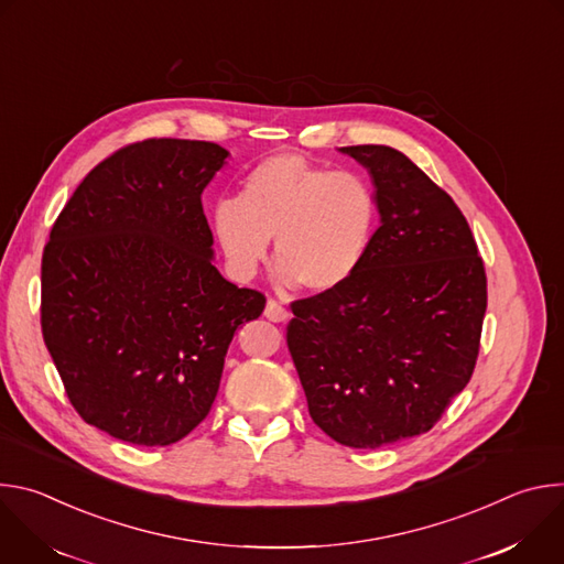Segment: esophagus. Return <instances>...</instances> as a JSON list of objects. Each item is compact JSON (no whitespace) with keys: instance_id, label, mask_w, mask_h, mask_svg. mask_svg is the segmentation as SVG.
Masks as SVG:
<instances>
[{"instance_id":"1","label":"esophagus","mask_w":564,"mask_h":564,"mask_svg":"<svg viewBox=\"0 0 564 564\" xmlns=\"http://www.w3.org/2000/svg\"><path fill=\"white\" fill-rule=\"evenodd\" d=\"M263 314H265L270 321H274V324H281V321H285V318L290 316V312H288L279 301H274V299H268Z\"/></svg>"}]
</instances>
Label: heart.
<instances>
[{
  "mask_svg": "<svg viewBox=\"0 0 564 564\" xmlns=\"http://www.w3.org/2000/svg\"><path fill=\"white\" fill-rule=\"evenodd\" d=\"M377 216V194L361 174L276 153L243 176L236 200L214 205L212 234L236 281L257 276L274 238L281 283L330 294L364 265Z\"/></svg>",
  "mask_w": 564,
  "mask_h": 564,
  "instance_id": "b5f03b06",
  "label": "heart"
}]
</instances>
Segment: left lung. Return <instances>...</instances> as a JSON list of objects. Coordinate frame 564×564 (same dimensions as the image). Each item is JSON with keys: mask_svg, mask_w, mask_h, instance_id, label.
<instances>
[{"mask_svg": "<svg viewBox=\"0 0 564 564\" xmlns=\"http://www.w3.org/2000/svg\"><path fill=\"white\" fill-rule=\"evenodd\" d=\"M372 178L381 225L341 290L292 303L288 348L312 422L381 448L429 433L468 383L487 272L455 200L401 151L341 147Z\"/></svg>", "mask_w": 564, "mask_h": 564, "instance_id": "obj_1", "label": "left lung"}]
</instances>
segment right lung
<instances>
[{
	"mask_svg": "<svg viewBox=\"0 0 564 564\" xmlns=\"http://www.w3.org/2000/svg\"><path fill=\"white\" fill-rule=\"evenodd\" d=\"M227 149L149 138L77 185L42 257V335L87 424L170 446L209 413L236 328L265 296L220 276L203 189Z\"/></svg>",
	"mask_w": 564,
	"mask_h": 564,
	"instance_id": "add662e5",
	"label": "right lung"
}]
</instances>
